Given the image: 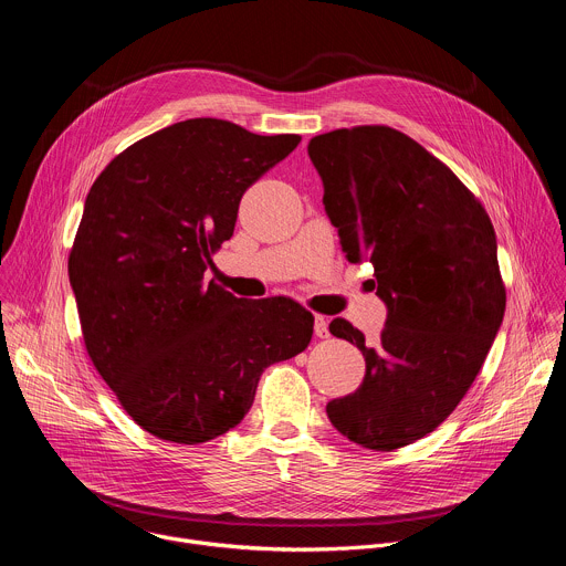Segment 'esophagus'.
Segmentation results:
<instances>
[{"label": "esophagus", "instance_id": "1", "mask_svg": "<svg viewBox=\"0 0 566 566\" xmlns=\"http://www.w3.org/2000/svg\"><path fill=\"white\" fill-rule=\"evenodd\" d=\"M313 332H315L317 338H329V322H327L325 315H315Z\"/></svg>", "mask_w": 566, "mask_h": 566}]
</instances>
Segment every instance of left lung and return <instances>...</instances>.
Here are the masks:
<instances>
[{
	"mask_svg": "<svg viewBox=\"0 0 566 566\" xmlns=\"http://www.w3.org/2000/svg\"><path fill=\"white\" fill-rule=\"evenodd\" d=\"M308 156L347 260L374 264L387 306L374 347L352 322L329 325L367 369L327 415L349 441L389 452L439 428L489 356L506 311L495 228L446 164L391 127L313 136Z\"/></svg>",
	"mask_w": 566,
	"mask_h": 566,
	"instance_id": "1",
	"label": "left lung"
}]
</instances>
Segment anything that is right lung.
<instances>
[{
    "mask_svg": "<svg viewBox=\"0 0 566 566\" xmlns=\"http://www.w3.org/2000/svg\"><path fill=\"white\" fill-rule=\"evenodd\" d=\"M300 140L190 118L129 145L94 181L69 280L87 354L145 432L186 446L228 432L262 371L311 343L297 302L247 304L206 282L241 197Z\"/></svg>",
    "mask_w": 566,
    "mask_h": 566,
    "instance_id": "right-lung-1",
    "label": "right lung"
}]
</instances>
